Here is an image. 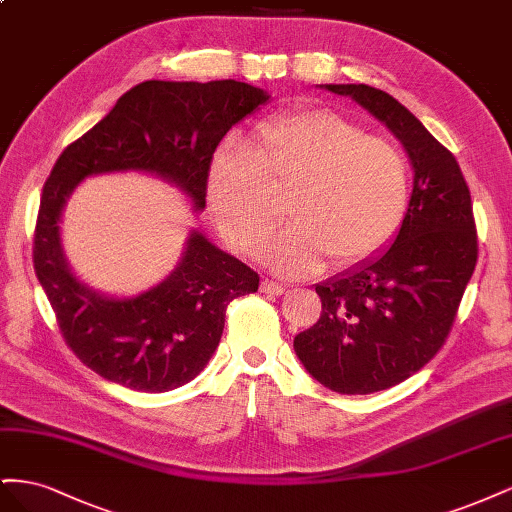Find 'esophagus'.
<instances>
[{
  "label": "esophagus",
  "instance_id": "obj_1",
  "mask_svg": "<svg viewBox=\"0 0 512 512\" xmlns=\"http://www.w3.org/2000/svg\"><path fill=\"white\" fill-rule=\"evenodd\" d=\"M260 290L265 292V294H284L286 292V288L282 286V284H277V282H271V280H265L260 284Z\"/></svg>",
  "mask_w": 512,
  "mask_h": 512
}]
</instances>
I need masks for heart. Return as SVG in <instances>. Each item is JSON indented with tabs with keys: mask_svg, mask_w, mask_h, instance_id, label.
Wrapping results in <instances>:
<instances>
[{
	"mask_svg": "<svg viewBox=\"0 0 512 512\" xmlns=\"http://www.w3.org/2000/svg\"><path fill=\"white\" fill-rule=\"evenodd\" d=\"M290 226L267 247L284 275L318 271L327 256L354 267L380 254L404 222L410 200L408 160L393 141L365 134L329 108L262 121L252 147L228 141L209 170V203L224 235L254 252L267 239L280 198Z\"/></svg>",
	"mask_w": 512,
	"mask_h": 512,
	"instance_id": "b5f03b06",
	"label": "heart"
}]
</instances>
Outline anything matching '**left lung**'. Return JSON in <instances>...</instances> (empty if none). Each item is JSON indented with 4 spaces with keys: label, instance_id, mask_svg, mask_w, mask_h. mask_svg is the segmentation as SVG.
Masks as SVG:
<instances>
[{
    "label": "left lung",
    "instance_id": "left-lung-1",
    "mask_svg": "<svg viewBox=\"0 0 512 512\" xmlns=\"http://www.w3.org/2000/svg\"><path fill=\"white\" fill-rule=\"evenodd\" d=\"M320 87L384 123L414 170L393 245L316 284L322 314L294 337L314 380L342 395H369L416 374L451 331L478 258L472 200L453 153L404 104L363 83Z\"/></svg>",
    "mask_w": 512,
    "mask_h": 512
}]
</instances>
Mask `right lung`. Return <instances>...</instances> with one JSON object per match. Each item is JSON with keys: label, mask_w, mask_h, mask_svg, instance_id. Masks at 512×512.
<instances>
[{"label": "right lung", "mask_w": 512, "mask_h": 512, "mask_svg": "<svg viewBox=\"0 0 512 512\" xmlns=\"http://www.w3.org/2000/svg\"><path fill=\"white\" fill-rule=\"evenodd\" d=\"M239 81H145L68 145L46 179L34 235V269L66 344L104 380L166 393L205 369L224 331L226 307L258 290L260 277L190 230L166 280L134 297H113L72 273L61 215L76 185L94 175L147 173L205 209L213 153L226 132L269 102Z\"/></svg>", "instance_id": "1"}]
</instances>
